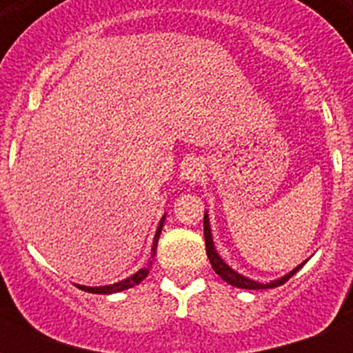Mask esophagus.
Segmentation results:
<instances>
[{"label":"esophagus","mask_w":353,"mask_h":353,"mask_svg":"<svg viewBox=\"0 0 353 353\" xmlns=\"http://www.w3.org/2000/svg\"><path fill=\"white\" fill-rule=\"evenodd\" d=\"M203 176H205V168L199 161H190V163H187L185 168H183V177H185V181L190 183V185L201 181Z\"/></svg>","instance_id":"obj_1"}]
</instances>
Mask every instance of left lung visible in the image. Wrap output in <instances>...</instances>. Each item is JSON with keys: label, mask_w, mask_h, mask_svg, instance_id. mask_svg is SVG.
<instances>
[{"label": "left lung", "mask_w": 353, "mask_h": 353, "mask_svg": "<svg viewBox=\"0 0 353 353\" xmlns=\"http://www.w3.org/2000/svg\"><path fill=\"white\" fill-rule=\"evenodd\" d=\"M203 234H205V249H207V256H209L210 265H212V269L216 271V274L225 280L227 284L234 285V288H240V290H269V288L282 285L285 284V282H288V280H290L291 276H293V274H295L302 265H304V263H306V262H302L301 265H296L293 271H290V273L284 274V276H280V279L276 280H271V282H268V284H262V282L247 279V276L240 274L238 271H234V269H232L231 265H227L225 260L218 254V251H216V247H214V240H212V231H210V221H209L207 210H205V216H203Z\"/></svg>", "instance_id": "8db88e82"}]
</instances>
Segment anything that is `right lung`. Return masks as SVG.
<instances>
[{
    "mask_svg": "<svg viewBox=\"0 0 353 353\" xmlns=\"http://www.w3.org/2000/svg\"><path fill=\"white\" fill-rule=\"evenodd\" d=\"M165 218L163 216L159 221V225H157V231H155L154 236V247H152V256H155V249H157V241H159V236L161 231H163V223H165ZM150 265L152 262L148 263V268H143L139 269L137 273L132 274V276H128V279L121 280V282H115V284H110V285H97V288H91V285H80V284H74L79 290L82 291H88V293H99V295H112V293H119V291H124V290H130L133 285L141 284L146 276H148V271H150Z\"/></svg>",
    "mask_w": 353,
    "mask_h": 353,
    "instance_id": "add662e5",
    "label": "right lung"
}]
</instances>
